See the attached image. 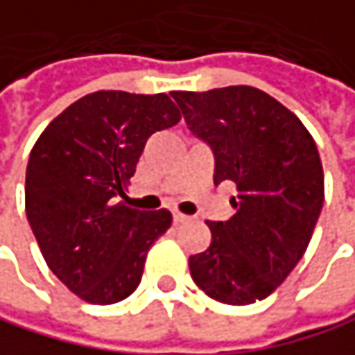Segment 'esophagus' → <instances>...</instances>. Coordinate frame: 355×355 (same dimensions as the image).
I'll return each mask as SVG.
<instances>
[{
  "label": "esophagus",
  "mask_w": 355,
  "mask_h": 355,
  "mask_svg": "<svg viewBox=\"0 0 355 355\" xmlns=\"http://www.w3.org/2000/svg\"><path fill=\"white\" fill-rule=\"evenodd\" d=\"M189 220H191V216H187L183 212H174V223L176 225H183V223H189Z\"/></svg>",
  "instance_id": "esophagus-1"
}]
</instances>
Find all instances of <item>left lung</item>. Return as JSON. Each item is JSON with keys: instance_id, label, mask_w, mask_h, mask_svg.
<instances>
[{"instance_id": "obj_1", "label": "left lung", "mask_w": 355, "mask_h": 355, "mask_svg": "<svg viewBox=\"0 0 355 355\" xmlns=\"http://www.w3.org/2000/svg\"><path fill=\"white\" fill-rule=\"evenodd\" d=\"M172 97L193 135L214 149V183L237 187L233 218L208 223L212 243L189 258L191 277L220 304L264 300L306 254L322 210L316 143L291 110L256 87L174 91Z\"/></svg>"}]
</instances>
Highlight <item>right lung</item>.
I'll return each mask as SVG.
<instances>
[{
  "label": "right lung",
  "instance_id": "1",
  "mask_svg": "<svg viewBox=\"0 0 355 355\" xmlns=\"http://www.w3.org/2000/svg\"><path fill=\"white\" fill-rule=\"evenodd\" d=\"M179 120L166 93L95 91L58 114L33 145L26 218L51 272L83 302L126 300L141 283L149 248L170 229L166 208L143 212L118 198L149 135Z\"/></svg>",
  "mask_w": 355,
  "mask_h": 355
}]
</instances>
